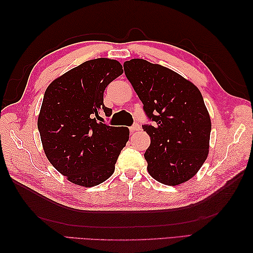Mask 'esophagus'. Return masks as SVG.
Instances as JSON below:
<instances>
[{
    "instance_id": "34e87169",
    "label": "esophagus",
    "mask_w": 253,
    "mask_h": 253,
    "mask_svg": "<svg viewBox=\"0 0 253 253\" xmlns=\"http://www.w3.org/2000/svg\"><path fill=\"white\" fill-rule=\"evenodd\" d=\"M130 129V131L131 132H133V131H138L139 129H140V125H139V124H133V125L129 128Z\"/></svg>"
}]
</instances>
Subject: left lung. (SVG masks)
<instances>
[{
	"instance_id": "obj_1",
	"label": "left lung",
	"mask_w": 253,
	"mask_h": 253,
	"mask_svg": "<svg viewBox=\"0 0 253 253\" xmlns=\"http://www.w3.org/2000/svg\"><path fill=\"white\" fill-rule=\"evenodd\" d=\"M124 71L152 125L144 153L148 171L164 185L177 186L195 176L206 162L211 118L202 94L179 74L142 58L124 63Z\"/></svg>"
}]
</instances>
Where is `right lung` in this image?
<instances>
[{
    "instance_id": "1",
    "label": "right lung",
    "mask_w": 253,
    "mask_h": 253,
    "mask_svg": "<svg viewBox=\"0 0 253 253\" xmlns=\"http://www.w3.org/2000/svg\"><path fill=\"white\" fill-rule=\"evenodd\" d=\"M123 74L116 60L95 58L56 78L46 88L38 129L47 160L74 184L93 187L105 181L129 139L127 127H113L99 114L112 115L103 103L107 84Z\"/></svg>"
}]
</instances>
